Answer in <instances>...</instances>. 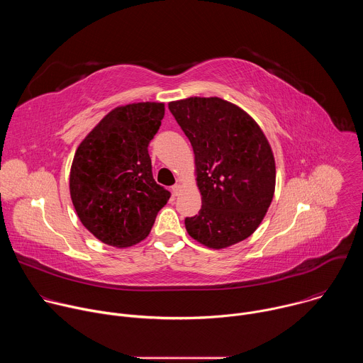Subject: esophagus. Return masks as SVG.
I'll return each mask as SVG.
<instances>
[{
	"label": "esophagus",
	"instance_id": "obj_1",
	"mask_svg": "<svg viewBox=\"0 0 363 363\" xmlns=\"http://www.w3.org/2000/svg\"><path fill=\"white\" fill-rule=\"evenodd\" d=\"M171 191H172V195L177 196V195L179 194V191H181V185H179V184H175V185L171 188Z\"/></svg>",
	"mask_w": 363,
	"mask_h": 363
}]
</instances>
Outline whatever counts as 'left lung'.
I'll return each instance as SVG.
<instances>
[{"label": "left lung", "mask_w": 363, "mask_h": 363, "mask_svg": "<svg viewBox=\"0 0 363 363\" xmlns=\"http://www.w3.org/2000/svg\"><path fill=\"white\" fill-rule=\"evenodd\" d=\"M169 111L189 139L202 206L185 218L188 234L210 248L250 237L273 199L276 164L254 119L220 97H188Z\"/></svg>", "instance_id": "left-lung-1"}]
</instances>
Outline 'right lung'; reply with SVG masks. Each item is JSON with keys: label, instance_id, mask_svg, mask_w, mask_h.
<instances>
[{"label": "right lung", "instance_id": "add662e5", "mask_svg": "<svg viewBox=\"0 0 363 363\" xmlns=\"http://www.w3.org/2000/svg\"><path fill=\"white\" fill-rule=\"evenodd\" d=\"M164 103H132L108 113L79 145L70 195L82 224L100 241L129 247L147 237L171 192L152 175L147 146Z\"/></svg>", "mask_w": 363, "mask_h": 363}]
</instances>
